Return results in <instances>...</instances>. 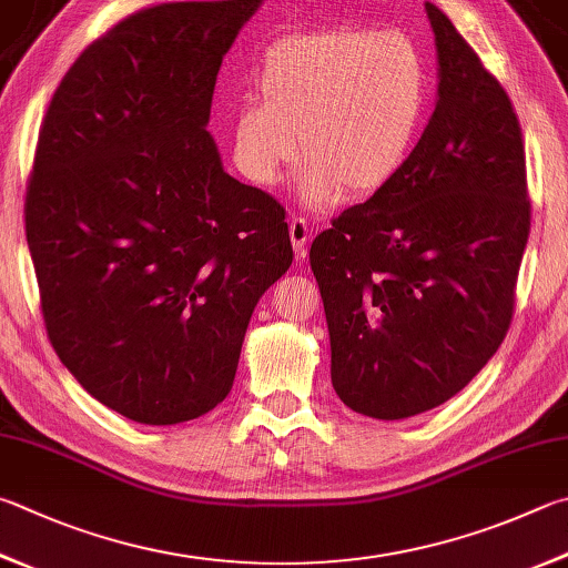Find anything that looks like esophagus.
<instances>
[{
  "instance_id": "34e87169",
  "label": "esophagus",
  "mask_w": 568,
  "mask_h": 568,
  "mask_svg": "<svg viewBox=\"0 0 568 568\" xmlns=\"http://www.w3.org/2000/svg\"><path fill=\"white\" fill-rule=\"evenodd\" d=\"M307 239H311V229H307V223L303 219H293L291 221V243H293V251L297 257H305Z\"/></svg>"
}]
</instances>
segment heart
<instances>
[{"mask_svg": "<svg viewBox=\"0 0 568 568\" xmlns=\"http://www.w3.org/2000/svg\"><path fill=\"white\" fill-rule=\"evenodd\" d=\"M257 91L263 101L233 111L235 169L267 189L301 149L297 195L323 211L345 193H377L405 169L427 119L429 64L397 29L333 27L267 47Z\"/></svg>", "mask_w": 568, "mask_h": 568, "instance_id": "b5f03b06", "label": "heart"}]
</instances>
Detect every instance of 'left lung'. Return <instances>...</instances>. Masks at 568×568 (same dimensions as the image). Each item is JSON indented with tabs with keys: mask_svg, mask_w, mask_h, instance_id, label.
I'll return each mask as SVG.
<instances>
[{
	"mask_svg": "<svg viewBox=\"0 0 568 568\" xmlns=\"http://www.w3.org/2000/svg\"><path fill=\"white\" fill-rule=\"evenodd\" d=\"M437 101L385 189L311 245L349 409L405 419L455 397L507 335L531 205L517 113L449 17L425 2Z\"/></svg>",
	"mask_w": 568,
	"mask_h": 568,
	"instance_id": "left-lung-1",
	"label": "left lung"
}]
</instances>
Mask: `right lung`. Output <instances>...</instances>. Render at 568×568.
I'll return each mask as SVG.
<instances>
[{
    "instance_id": "obj_1",
    "label": "right lung",
    "mask_w": 568,
    "mask_h": 568,
    "mask_svg": "<svg viewBox=\"0 0 568 568\" xmlns=\"http://www.w3.org/2000/svg\"><path fill=\"white\" fill-rule=\"evenodd\" d=\"M261 4L131 14L74 61L39 131L24 219L49 339L141 425L225 399L255 305L293 263L283 205L229 176L205 129Z\"/></svg>"
}]
</instances>
